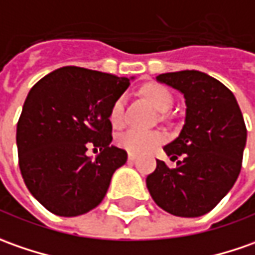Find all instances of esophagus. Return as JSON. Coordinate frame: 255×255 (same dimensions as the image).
Listing matches in <instances>:
<instances>
[{"instance_id": "34e87169", "label": "esophagus", "mask_w": 255, "mask_h": 255, "mask_svg": "<svg viewBox=\"0 0 255 255\" xmlns=\"http://www.w3.org/2000/svg\"><path fill=\"white\" fill-rule=\"evenodd\" d=\"M136 158V154L134 152H128V161H134Z\"/></svg>"}]
</instances>
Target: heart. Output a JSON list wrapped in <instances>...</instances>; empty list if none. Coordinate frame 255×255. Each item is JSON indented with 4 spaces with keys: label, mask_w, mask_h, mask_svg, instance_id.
<instances>
[{
    "label": "heart",
    "mask_w": 255,
    "mask_h": 255,
    "mask_svg": "<svg viewBox=\"0 0 255 255\" xmlns=\"http://www.w3.org/2000/svg\"><path fill=\"white\" fill-rule=\"evenodd\" d=\"M142 93L158 111H166L172 107V94L166 87L161 84H146ZM124 109H126V97L121 96L114 101L110 111V120L113 126H121L124 121ZM165 139L161 131H146L139 128H129L119 135V144L129 152H146L155 148Z\"/></svg>",
    "instance_id": "obj_1"
}]
</instances>
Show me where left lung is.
Returning a JSON list of instances; mask_svg holds the SVG:
<instances>
[{
  "instance_id": "obj_1",
  "label": "left lung",
  "mask_w": 255,
  "mask_h": 255,
  "mask_svg": "<svg viewBox=\"0 0 255 255\" xmlns=\"http://www.w3.org/2000/svg\"><path fill=\"white\" fill-rule=\"evenodd\" d=\"M155 80L183 94L186 110L179 135L163 146L171 159H182L175 169L156 159L146 188L171 215H206L230 192L242 169L247 129L240 107L223 83L199 70L162 73Z\"/></svg>"
}]
</instances>
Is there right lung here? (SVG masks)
I'll return each mask as SVG.
<instances>
[{"label":"right lung","mask_w":255,"mask_h":255,"mask_svg":"<svg viewBox=\"0 0 255 255\" xmlns=\"http://www.w3.org/2000/svg\"><path fill=\"white\" fill-rule=\"evenodd\" d=\"M135 77L84 67L53 70L32 87L16 126L19 168L32 196L63 217L99 206L127 152L111 145L110 111ZM87 146L100 147L92 158Z\"/></svg>","instance_id":"obj_1"}]
</instances>
